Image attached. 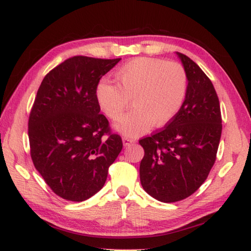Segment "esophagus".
<instances>
[{
    "label": "esophagus",
    "mask_w": 251,
    "mask_h": 251,
    "mask_svg": "<svg viewBox=\"0 0 251 251\" xmlns=\"http://www.w3.org/2000/svg\"><path fill=\"white\" fill-rule=\"evenodd\" d=\"M133 143H135L134 139H131L129 137H123V144H124V146H128Z\"/></svg>",
    "instance_id": "obj_1"
}]
</instances>
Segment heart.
I'll list each match as a JSON object with an SVG mask.
<instances>
[{
  "label": "heart",
  "mask_w": 251,
  "mask_h": 251,
  "mask_svg": "<svg viewBox=\"0 0 251 251\" xmlns=\"http://www.w3.org/2000/svg\"><path fill=\"white\" fill-rule=\"evenodd\" d=\"M117 84L106 80L97 85L96 99L110 120H118L133 99L135 108L115 124L120 133L138 136L152 124H168L184 104L188 77L179 63L160 58L131 59L118 70Z\"/></svg>",
  "instance_id": "1"
}]
</instances>
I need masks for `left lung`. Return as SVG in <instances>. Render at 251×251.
I'll return each mask as SVG.
<instances>
[{
    "mask_svg": "<svg viewBox=\"0 0 251 251\" xmlns=\"http://www.w3.org/2000/svg\"><path fill=\"white\" fill-rule=\"evenodd\" d=\"M188 77V91L177 115L163 129L139 139L145 151L139 166L143 188L163 202L189 197L207 179L222 136L217 93L193 59L176 53Z\"/></svg>",
    "mask_w": 251,
    "mask_h": 251,
    "instance_id": "8db88e82",
    "label": "left lung"
}]
</instances>
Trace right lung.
<instances>
[{"label":"right lung","instance_id":"add662e5","mask_svg":"<svg viewBox=\"0 0 251 251\" xmlns=\"http://www.w3.org/2000/svg\"><path fill=\"white\" fill-rule=\"evenodd\" d=\"M121 58L73 56L42 80L28 118L31 157L57 196L86 201L103 188L123 148L96 99L100 79Z\"/></svg>","mask_w":251,"mask_h":251}]
</instances>
